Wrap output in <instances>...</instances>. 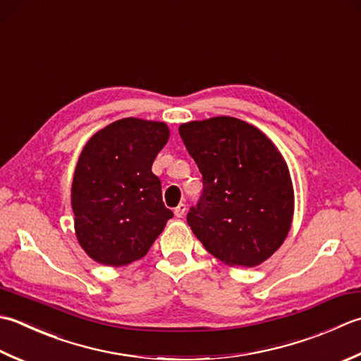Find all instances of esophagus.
<instances>
[{
  "mask_svg": "<svg viewBox=\"0 0 361 361\" xmlns=\"http://www.w3.org/2000/svg\"><path fill=\"white\" fill-rule=\"evenodd\" d=\"M173 213H175L176 217H183V216H185V213H186V203H180L178 207H176V208L173 209Z\"/></svg>",
  "mask_w": 361,
  "mask_h": 361,
  "instance_id": "34e87169",
  "label": "esophagus"
}]
</instances>
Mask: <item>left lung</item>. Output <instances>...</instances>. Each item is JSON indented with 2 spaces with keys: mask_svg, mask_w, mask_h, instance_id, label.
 I'll return each mask as SVG.
<instances>
[{
  "mask_svg": "<svg viewBox=\"0 0 361 361\" xmlns=\"http://www.w3.org/2000/svg\"><path fill=\"white\" fill-rule=\"evenodd\" d=\"M178 131L203 183L189 227L225 264H261L285 241L293 221L283 157L258 128L235 117L189 122Z\"/></svg>",
  "mask_w": 361,
  "mask_h": 361,
  "instance_id": "left-lung-1",
  "label": "left lung"
}]
</instances>
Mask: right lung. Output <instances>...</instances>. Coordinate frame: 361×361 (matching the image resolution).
<instances>
[{
	"mask_svg": "<svg viewBox=\"0 0 361 361\" xmlns=\"http://www.w3.org/2000/svg\"><path fill=\"white\" fill-rule=\"evenodd\" d=\"M167 139L166 123L130 117L94 134L81 152L72 185L75 231L97 263L142 258L173 217L152 172Z\"/></svg>",
	"mask_w": 361,
	"mask_h": 361,
	"instance_id": "add662e5",
	"label": "right lung"
}]
</instances>
